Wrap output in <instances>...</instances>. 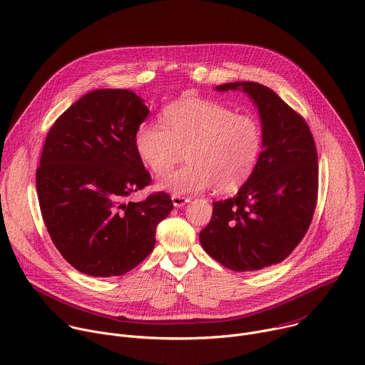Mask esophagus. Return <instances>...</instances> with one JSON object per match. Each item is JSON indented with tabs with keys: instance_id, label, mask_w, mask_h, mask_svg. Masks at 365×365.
Here are the masks:
<instances>
[{
	"instance_id": "esophagus-1",
	"label": "esophagus",
	"mask_w": 365,
	"mask_h": 365,
	"mask_svg": "<svg viewBox=\"0 0 365 365\" xmlns=\"http://www.w3.org/2000/svg\"><path fill=\"white\" fill-rule=\"evenodd\" d=\"M190 199L189 197H185V196H180V195H172V202L176 207H182L185 203H187Z\"/></svg>"
}]
</instances>
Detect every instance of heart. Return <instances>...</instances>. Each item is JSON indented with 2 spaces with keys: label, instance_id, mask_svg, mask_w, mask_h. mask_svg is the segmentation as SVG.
<instances>
[{
  "label": "heart",
  "instance_id": "heart-1",
  "mask_svg": "<svg viewBox=\"0 0 365 365\" xmlns=\"http://www.w3.org/2000/svg\"><path fill=\"white\" fill-rule=\"evenodd\" d=\"M134 145L155 176L169 173L185 150L187 163L163 179L162 189L183 195L214 185L218 192H232L254 172L263 131L252 115L235 114L220 102L185 99L163 111V125L141 124Z\"/></svg>",
  "mask_w": 365,
  "mask_h": 365
}]
</instances>
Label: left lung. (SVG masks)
Masks as SVG:
<instances>
[{
    "label": "left lung",
    "instance_id": "left-lung-1",
    "mask_svg": "<svg viewBox=\"0 0 365 365\" xmlns=\"http://www.w3.org/2000/svg\"><path fill=\"white\" fill-rule=\"evenodd\" d=\"M230 89L254 101L263 151L238 193L214 202L199 240L224 267L254 272L282 263L307 232L318 199V153L304 118L274 91L257 82L217 86Z\"/></svg>",
    "mask_w": 365,
    "mask_h": 365
}]
</instances>
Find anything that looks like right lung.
<instances>
[{"label": "right lung", "mask_w": 365, "mask_h": 365, "mask_svg": "<svg viewBox=\"0 0 365 365\" xmlns=\"http://www.w3.org/2000/svg\"><path fill=\"white\" fill-rule=\"evenodd\" d=\"M150 114L128 89L83 95L47 133L36 186L47 232L66 262L93 277L123 276L153 251L173 210L165 192L128 196L151 182L134 135Z\"/></svg>", "instance_id": "1"}]
</instances>
